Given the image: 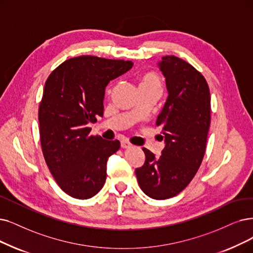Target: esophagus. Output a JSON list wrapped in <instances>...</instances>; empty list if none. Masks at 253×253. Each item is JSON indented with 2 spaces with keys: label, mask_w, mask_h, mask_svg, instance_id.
I'll return each instance as SVG.
<instances>
[{
  "label": "esophagus",
  "mask_w": 253,
  "mask_h": 253,
  "mask_svg": "<svg viewBox=\"0 0 253 253\" xmlns=\"http://www.w3.org/2000/svg\"><path fill=\"white\" fill-rule=\"evenodd\" d=\"M120 145H121V147H123V148H128V147L132 146V144H130L127 140H121Z\"/></svg>",
  "instance_id": "esophagus-1"
}]
</instances>
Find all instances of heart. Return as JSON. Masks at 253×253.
Here are the masks:
<instances>
[{"label":"heart","mask_w":253,"mask_h":253,"mask_svg":"<svg viewBox=\"0 0 253 253\" xmlns=\"http://www.w3.org/2000/svg\"><path fill=\"white\" fill-rule=\"evenodd\" d=\"M161 87V81L154 73H145L140 76V88Z\"/></svg>","instance_id":"obj_1"}]
</instances>
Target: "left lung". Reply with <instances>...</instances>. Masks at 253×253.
Returning a JSON list of instances; mask_svg holds the SVG:
<instances>
[{"label": "left lung", "instance_id": "obj_1", "mask_svg": "<svg viewBox=\"0 0 253 253\" xmlns=\"http://www.w3.org/2000/svg\"><path fill=\"white\" fill-rule=\"evenodd\" d=\"M166 78L168 98L157 118L165 147L156 158L143 147L144 164L136 168L138 184L154 199L180 193L195 176L203 162L211 125V95L205 77L175 56L159 63Z\"/></svg>", "mask_w": 253, "mask_h": 253}]
</instances>
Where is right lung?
<instances>
[{
  "label": "right lung",
  "mask_w": 253,
  "mask_h": 253,
  "mask_svg": "<svg viewBox=\"0 0 253 253\" xmlns=\"http://www.w3.org/2000/svg\"><path fill=\"white\" fill-rule=\"evenodd\" d=\"M132 61L95 56L70 58L48 76L38 109L40 143L45 163L66 194L88 199L103 188L107 160L118 140L90 135L89 123L103 116L105 89Z\"/></svg>",
  "instance_id": "right-lung-1"
}]
</instances>
